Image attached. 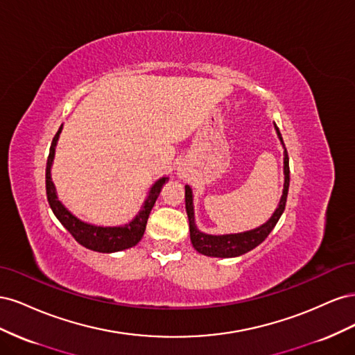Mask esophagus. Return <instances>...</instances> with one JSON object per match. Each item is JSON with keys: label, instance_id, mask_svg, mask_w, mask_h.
<instances>
[{"label": "esophagus", "instance_id": "34e87169", "mask_svg": "<svg viewBox=\"0 0 355 355\" xmlns=\"http://www.w3.org/2000/svg\"><path fill=\"white\" fill-rule=\"evenodd\" d=\"M179 175L184 176V175H185V173H184V170H179Z\"/></svg>", "mask_w": 355, "mask_h": 355}]
</instances>
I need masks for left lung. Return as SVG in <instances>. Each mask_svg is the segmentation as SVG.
Segmentation results:
<instances>
[{"label": "left lung", "mask_w": 355, "mask_h": 355, "mask_svg": "<svg viewBox=\"0 0 355 355\" xmlns=\"http://www.w3.org/2000/svg\"><path fill=\"white\" fill-rule=\"evenodd\" d=\"M277 136L280 139L282 145L283 137L278 127L274 124ZM290 170H288V155L284 148V189L283 196L278 202V207L272 213L270 220L261 225L259 228H254L245 232L239 234H223V235H210L204 234L196 227V218H194V204H192V189L189 185H185V207L188 213V220H189V235H191V243L194 245V249L206 256L211 257H237L247 252L253 250L254 247L259 245L270 232L274 230L278 219L282 218V214L286 209V201H287V192H288V184H290Z\"/></svg>", "instance_id": "left-lung-1"}]
</instances>
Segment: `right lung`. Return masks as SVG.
<instances>
[{
  "instance_id": "add662e5",
  "label": "right lung",
  "mask_w": 355,
  "mask_h": 355,
  "mask_svg": "<svg viewBox=\"0 0 355 355\" xmlns=\"http://www.w3.org/2000/svg\"><path fill=\"white\" fill-rule=\"evenodd\" d=\"M62 127L63 125L59 127L56 136L53 137L50 154L47 158V167H46V191H47V200L53 213H55V216L59 219V222L63 225V227L71 232L72 237L81 245H84L85 249L101 252V253H114V252L130 249V247L136 245L144 237L149 213H151L161 192V188H163V185L168 180V178H159L155 182L148 192V197L144 201L142 209L139 210V213L136 214L133 220L123 225V227H98V225L84 222L77 216H73V214L59 201L55 184H53L51 180V164H53V159H55V151H56L58 139L62 132Z\"/></svg>"
}]
</instances>
